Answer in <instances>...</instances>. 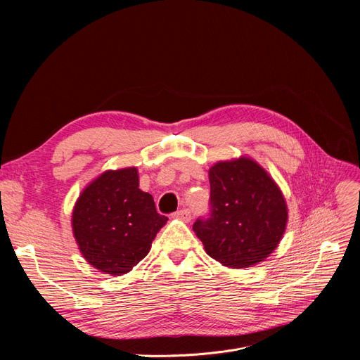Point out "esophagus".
Returning <instances> with one entry per match:
<instances>
[{
	"instance_id": "esophagus-1",
	"label": "esophagus",
	"mask_w": 360,
	"mask_h": 360,
	"mask_svg": "<svg viewBox=\"0 0 360 360\" xmlns=\"http://www.w3.org/2000/svg\"><path fill=\"white\" fill-rule=\"evenodd\" d=\"M174 219H176V220H182V221L188 223V221L191 220V212L188 210V209H182V210H179V212L174 213Z\"/></svg>"
}]
</instances>
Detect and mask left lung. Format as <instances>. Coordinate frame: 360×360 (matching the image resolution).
<instances>
[{
	"label": "left lung",
	"mask_w": 360,
	"mask_h": 360,
	"mask_svg": "<svg viewBox=\"0 0 360 360\" xmlns=\"http://www.w3.org/2000/svg\"><path fill=\"white\" fill-rule=\"evenodd\" d=\"M212 214L193 231L221 266L248 269L266 261L285 235L289 212L276 181L248 156L209 169Z\"/></svg>",
	"instance_id": "left-lung-1"
}]
</instances>
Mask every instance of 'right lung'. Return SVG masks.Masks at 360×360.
Returning a JSON list of instances; mask_svg holds the SVG:
<instances>
[{"label": "right lung", "instance_id": "obj_1", "mask_svg": "<svg viewBox=\"0 0 360 360\" xmlns=\"http://www.w3.org/2000/svg\"><path fill=\"white\" fill-rule=\"evenodd\" d=\"M139 182L137 167L105 170L74 204V239L83 258L105 274L129 273L148 254L167 221Z\"/></svg>", "mask_w": 360, "mask_h": 360}]
</instances>
